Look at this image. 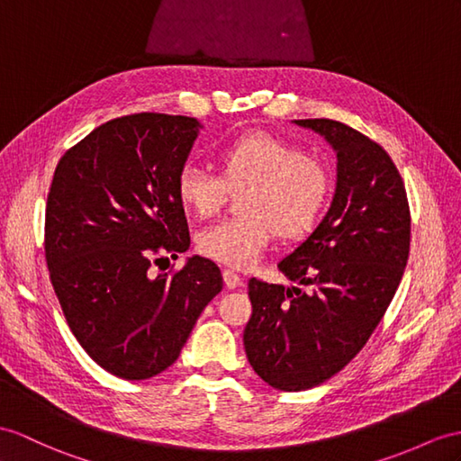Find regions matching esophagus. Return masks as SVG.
Masks as SVG:
<instances>
[{
    "label": "esophagus",
    "mask_w": 461,
    "mask_h": 461,
    "mask_svg": "<svg viewBox=\"0 0 461 461\" xmlns=\"http://www.w3.org/2000/svg\"><path fill=\"white\" fill-rule=\"evenodd\" d=\"M222 279H224V285L229 289H237L242 285V277L234 272V269H222Z\"/></svg>",
    "instance_id": "1"
}]
</instances>
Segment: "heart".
Returning <instances> with one entry per match:
<instances>
[{
    "instance_id": "1",
    "label": "heart",
    "mask_w": 461,
    "mask_h": 461,
    "mask_svg": "<svg viewBox=\"0 0 461 461\" xmlns=\"http://www.w3.org/2000/svg\"><path fill=\"white\" fill-rule=\"evenodd\" d=\"M221 176L197 164L177 174V197L199 217H211L229 192L240 199L244 217L219 221L197 234L199 252L232 267H249L272 240L305 237L330 194V172L321 158L266 132H249L217 154Z\"/></svg>"
}]
</instances>
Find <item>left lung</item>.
I'll return each mask as SVG.
<instances>
[{"instance_id": "1", "label": "left lung", "mask_w": 461, "mask_h": 461, "mask_svg": "<svg viewBox=\"0 0 461 461\" xmlns=\"http://www.w3.org/2000/svg\"><path fill=\"white\" fill-rule=\"evenodd\" d=\"M294 122L330 144L336 187L327 215L277 262L295 285L249 282L246 357L279 391L321 385L362 350L395 295L411 242L405 184L389 154L339 121Z\"/></svg>"}]
</instances>
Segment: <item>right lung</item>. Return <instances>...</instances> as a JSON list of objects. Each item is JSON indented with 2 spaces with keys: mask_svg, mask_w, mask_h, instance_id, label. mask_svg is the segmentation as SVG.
Masks as SVG:
<instances>
[{
  "mask_svg": "<svg viewBox=\"0 0 461 461\" xmlns=\"http://www.w3.org/2000/svg\"><path fill=\"white\" fill-rule=\"evenodd\" d=\"M201 129L184 115L113 119L56 166L44 224L54 294L89 357L122 379L170 367L222 289L197 254L174 276L149 274L152 258L192 244L176 182Z\"/></svg>",
  "mask_w": 461,
  "mask_h": 461,
  "instance_id": "add662e5",
  "label": "right lung"
}]
</instances>
